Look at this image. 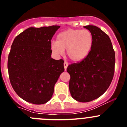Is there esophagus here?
I'll return each instance as SVG.
<instances>
[{
    "label": "esophagus",
    "instance_id": "34e87169",
    "mask_svg": "<svg viewBox=\"0 0 127 127\" xmlns=\"http://www.w3.org/2000/svg\"><path fill=\"white\" fill-rule=\"evenodd\" d=\"M64 69H65V70H67V67H68V65H69V64H68V63L66 62H65L64 64Z\"/></svg>",
    "mask_w": 127,
    "mask_h": 127
}]
</instances>
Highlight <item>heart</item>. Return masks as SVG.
Here are the masks:
<instances>
[{
	"label": "heart",
	"mask_w": 127,
	"mask_h": 127,
	"mask_svg": "<svg viewBox=\"0 0 127 127\" xmlns=\"http://www.w3.org/2000/svg\"><path fill=\"white\" fill-rule=\"evenodd\" d=\"M93 45V35L87 29H67L58 33L57 42H51L50 48L55 55L62 56L67 50L70 60L79 62L87 57Z\"/></svg>",
	"instance_id": "heart-1"
}]
</instances>
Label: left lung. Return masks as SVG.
<instances>
[{
    "instance_id": "obj_1",
    "label": "left lung",
    "mask_w": 127,
    "mask_h": 127,
    "mask_svg": "<svg viewBox=\"0 0 127 127\" xmlns=\"http://www.w3.org/2000/svg\"><path fill=\"white\" fill-rule=\"evenodd\" d=\"M84 28L93 35V45L85 59L69 65V91L72 97L81 102H88L100 97L113 80L115 53L109 37L96 26Z\"/></svg>"
}]
</instances>
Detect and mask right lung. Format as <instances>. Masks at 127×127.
Returning a JSON list of instances; mask_svg holds the SVG:
<instances>
[{
  "label": "right lung",
  "instance_id": "1",
  "mask_svg": "<svg viewBox=\"0 0 127 127\" xmlns=\"http://www.w3.org/2000/svg\"><path fill=\"white\" fill-rule=\"evenodd\" d=\"M60 27H30L16 36L11 47L7 69L19 97L34 104L52 97L54 86L64 71V60L51 58V40Z\"/></svg>",
  "mask_w": 127,
  "mask_h": 127
}]
</instances>
